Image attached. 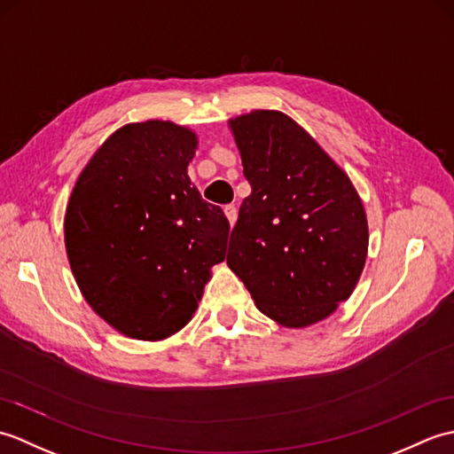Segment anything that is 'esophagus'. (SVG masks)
<instances>
[{
	"label": "esophagus",
	"instance_id": "1",
	"mask_svg": "<svg viewBox=\"0 0 454 454\" xmlns=\"http://www.w3.org/2000/svg\"><path fill=\"white\" fill-rule=\"evenodd\" d=\"M224 215H226V218L230 222V226H234L236 220H238V208L234 205H226L224 207Z\"/></svg>",
	"mask_w": 454,
	"mask_h": 454
}]
</instances>
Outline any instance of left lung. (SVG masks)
Wrapping results in <instances>:
<instances>
[{"label":"left lung","mask_w":454,"mask_h":454,"mask_svg":"<svg viewBox=\"0 0 454 454\" xmlns=\"http://www.w3.org/2000/svg\"><path fill=\"white\" fill-rule=\"evenodd\" d=\"M252 195L239 207L226 263L267 317L308 327L359 283L369 224L349 176L281 111L230 119Z\"/></svg>","instance_id":"1"}]
</instances>
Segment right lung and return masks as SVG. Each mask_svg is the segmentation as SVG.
<instances>
[{"label": "right lung", "mask_w": 454, "mask_h": 454, "mask_svg": "<svg viewBox=\"0 0 454 454\" xmlns=\"http://www.w3.org/2000/svg\"><path fill=\"white\" fill-rule=\"evenodd\" d=\"M199 138L169 121L113 132L67 200V262L93 312L119 333L161 341L185 327L210 269L226 257L230 222L200 199L187 168Z\"/></svg>", "instance_id": "obj_1"}]
</instances>
